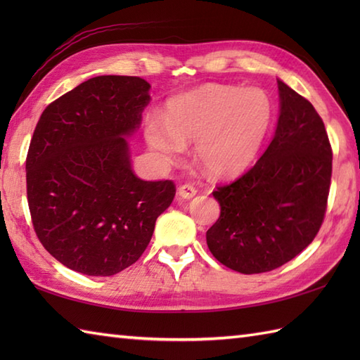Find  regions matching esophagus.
Listing matches in <instances>:
<instances>
[{
    "label": "esophagus",
    "instance_id": "34e87169",
    "mask_svg": "<svg viewBox=\"0 0 360 360\" xmlns=\"http://www.w3.org/2000/svg\"><path fill=\"white\" fill-rule=\"evenodd\" d=\"M198 190L192 184H182L178 188V195L182 198V200H192V198L196 195Z\"/></svg>",
    "mask_w": 360,
    "mask_h": 360
}]
</instances>
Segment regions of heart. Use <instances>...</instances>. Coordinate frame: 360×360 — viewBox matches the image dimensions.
Wrapping results in <instances>:
<instances>
[{
  "mask_svg": "<svg viewBox=\"0 0 360 360\" xmlns=\"http://www.w3.org/2000/svg\"><path fill=\"white\" fill-rule=\"evenodd\" d=\"M274 119L262 88L209 83L167 103L165 117L150 114L145 141L162 165H172L195 142V158L210 176H233L254 162Z\"/></svg>",
  "mask_w": 360,
  "mask_h": 360,
  "instance_id": "obj_1",
  "label": "heart"
}]
</instances>
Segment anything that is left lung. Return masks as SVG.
Returning a JSON list of instances; mask_svg holds the SVG:
<instances>
[{
  "label": "left lung",
  "instance_id": "obj_1",
  "mask_svg": "<svg viewBox=\"0 0 360 360\" xmlns=\"http://www.w3.org/2000/svg\"><path fill=\"white\" fill-rule=\"evenodd\" d=\"M280 110L257 164L213 198L221 213L207 233L219 263L241 274L283 266L316 238L330 193L333 151L317 111L277 79Z\"/></svg>",
  "mask_w": 360,
  "mask_h": 360
}]
</instances>
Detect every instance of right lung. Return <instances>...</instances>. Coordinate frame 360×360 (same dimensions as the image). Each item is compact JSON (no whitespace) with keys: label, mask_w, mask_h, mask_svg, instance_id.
Here are the masks:
<instances>
[{"label":"right lung","mask_w":360,"mask_h":360,"mask_svg":"<svg viewBox=\"0 0 360 360\" xmlns=\"http://www.w3.org/2000/svg\"><path fill=\"white\" fill-rule=\"evenodd\" d=\"M151 85L98 75L46 106L26 159L38 240L70 269L110 277L136 263L174 198L172 181L133 173L127 137L141 127Z\"/></svg>","instance_id":"right-lung-1"}]
</instances>
